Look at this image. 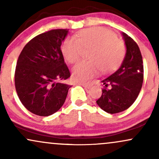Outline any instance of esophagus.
<instances>
[{"mask_svg": "<svg viewBox=\"0 0 159 159\" xmlns=\"http://www.w3.org/2000/svg\"><path fill=\"white\" fill-rule=\"evenodd\" d=\"M79 84L81 85L82 87H85V88H89V87H90L92 86V84L91 83H81Z\"/></svg>", "mask_w": 159, "mask_h": 159, "instance_id": "1", "label": "esophagus"}]
</instances>
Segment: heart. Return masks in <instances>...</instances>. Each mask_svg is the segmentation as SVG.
<instances>
[{"label":"heart","mask_w":159,"mask_h":159,"mask_svg":"<svg viewBox=\"0 0 159 159\" xmlns=\"http://www.w3.org/2000/svg\"><path fill=\"white\" fill-rule=\"evenodd\" d=\"M85 50H92L90 62H81L72 69L74 81L84 82L97 75L100 70L109 72L121 64L125 56V46L116 34L102 27L84 29L78 38L69 37L63 45V54L69 63L81 59Z\"/></svg>","instance_id":"heart-1"}]
</instances>
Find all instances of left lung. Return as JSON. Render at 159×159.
<instances>
[{"label": "left lung", "mask_w": 159, "mask_h": 159, "mask_svg": "<svg viewBox=\"0 0 159 159\" xmlns=\"http://www.w3.org/2000/svg\"><path fill=\"white\" fill-rule=\"evenodd\" d=\"M126 53L116 72L102 81L104 88L97 105L109 114H116L129 108L138 98L143 81L141 53L134 39L122 33Z\"/></svg>", "instance_id": "obj_1"}]
</instances>
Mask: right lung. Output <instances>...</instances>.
<instances>
[{"label":"right lung","instance_id":"obj_1","mask_svg":"<svg viewBox=\"0 0 159 159\" xmlns=\"http://www.w3.org/2000/svg\"><path fill=\"white\" fill-rule=\"evenodd\" d=\"M68 31L55 29L35 36L24 47L18 59L16 92L24 106L38 116L57 112L72 87L57 82L70 77L61 48Z\"/></svg>","mask_w":159,"mask_h":159}]
</instances>
